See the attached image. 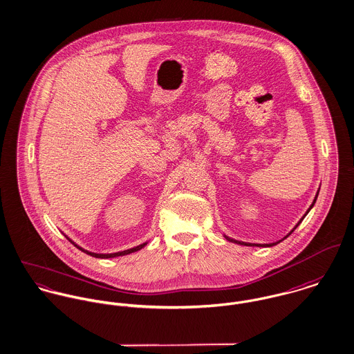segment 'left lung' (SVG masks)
Segmentation results:
<instances>
[{
    "mask_svg": "<svg viewBox=\"0 0 354 354\" xmlns=\"http://www.w3.org/2000/svg\"><path fill=\"white\" fill-rule=\"evenodd\" d=\"M318 193H317V196H315V198H314V201H313L311 207L308 208V211H307L306 214H308V212H310V209L314 207V204H315V201H317V197H318ZM304 218H306V215H304L301 219H304ZM300 222H301V221H300ZM300 222H299V223H300ZM299 223H297V225H299ZM297 225H296V227H297ZM296 227H295V228H296ZM295 228H293V230H295ZM293 230H292V231H293ZM287 236H288V235H287ZM287 236H286V238H287ZM286 238H284V239H286ZM225 239H228V241H231V242H235V243H239V245H245V246H266V248H268V246H274V245H277L279 242H281V241H279V242H276V243H269V245H259V243H245V242H239V241L231 239V238H228V236H225Z\"/></svg>",
    "mask_w": 354,
    "mask_h": 354,
    "instance_id": "1",
    "label": "left lung"
}]
</instances>
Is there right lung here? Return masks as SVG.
Here are the masks:
<instances>
[{
    "instance_id": "right-lung-1",
    "label": "right lung",
    "mask_w": 354,
    "mask_h": 354,
    "mask_svg": "<svg viewBox=\"0 0 354 354\" xmlns=\"http://www.w3.org/2000/svg\"><path fill=\"white\" fill-rule=\"evenodd\" d=\"M68 239V238H67ZM70 241V239H68ZM75 248H78L80 250H82L84 253H86V254H89V256H92V257L96 258H113V257H120V256H126V254H129V253H133V252H138V250H140L146 243H143V245H139V246H136V248H132V249H129V250H124V252H119V253H112V254H96V253H91V252H88V250H84L82 248H80V246H77L73 241H70Z\"/></svg>"
}]
</instances>
